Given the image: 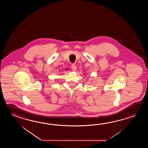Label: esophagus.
Here are the masks:
<instances>
[{
	"label": "esophagus",
	"mask_w": 148,
	"mask_h": 148,
	"mask_svg": "<svg viewBox=\"0 0 148 148\" xmlns=\"http://www.w3.org/2000/svg\"><path fill=\"white\" fill-rule=\"evenodd\" d=\"M71 69H72L73 71H75L77 70V66H76L75 64H72L71 66Z\"/></svg>",
	"instance_id": "1"
}]
</instances>
